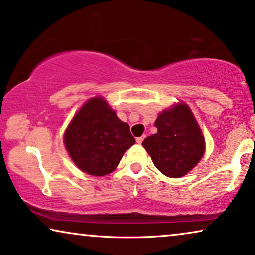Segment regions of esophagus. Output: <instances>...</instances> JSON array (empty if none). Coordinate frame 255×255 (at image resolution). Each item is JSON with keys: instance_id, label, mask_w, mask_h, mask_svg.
Listing matches in <instances>:
<instances>
[{"instance_id": "obj_1", "label": "esophagus", "mask_w": 255, "mask_h": 255, "mask_svg": "<svg viewBox=\"0 0 255 255\" xmlns=\"http://www.w3.org/2000/svg\"><path fill=\"white\" fill-rule=\"evenodd\" d=\"M144 140V136H141V137H137L136 138V143L137 144H142V142Z\"/></svg>"}]
</instances>
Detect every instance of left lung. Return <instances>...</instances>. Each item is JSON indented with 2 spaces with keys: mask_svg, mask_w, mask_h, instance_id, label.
Instances as JSON below:
<instances>
[{
  "mask_svg": "<svg viewBox=\"0 0 255 255\" xmlns=\"http://www.w3.org/2000/svg\"><path fill=\"white\" fill-rule=\"evenodd\" d=\"M157 133L143 145L162 174L178 178L188 174L202 158L204 137L188 105H175L159 113L155 121Z\"/></svg>",
  "mask_w": 255,
  "mask_h": 255,
  "instance_id": "1",
  "label": "left lung"
}]
</instances>
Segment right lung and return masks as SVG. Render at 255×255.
<instances>
[{"label":"right lung","mask_w":255,"mask_h":255,"mask_svg":"<svg viewBox=\"0 0 255 255\" xmlns=\"http://www.w3.org/2000/svg\"><path fill=\"white\" fill-rule=\"evenodd\" d=\"M64 143L80 170L105 176L118 167L135 138L129 125L122 122L103 98L97 97L88 100L72 119Z\"/></svg>","instance_id":"right-lung-1"}]
</instances>
